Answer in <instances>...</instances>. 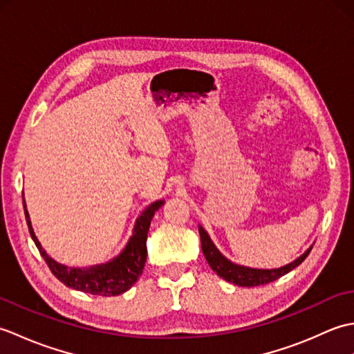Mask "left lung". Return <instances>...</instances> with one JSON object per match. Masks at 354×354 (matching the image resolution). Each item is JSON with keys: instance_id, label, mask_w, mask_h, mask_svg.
<instances>
[{"instance_id": "left-lung-1", "label": "left lung", "mask_w": 354, "mask_h": 354, "mask_svg": "<svg viewBox=\"0 0 354 354\" xmlns=\"http://www.w3.org/2000/svg\"><path fill=\"white\" fill-rule=\"evenodd\" d=\"M199 234H201L202 252H204L209 268H212L217 275L222 277L223 280H227L228 283H232V284L242 286V288H252V286H261V284L278 280L280 277L286 275L288 272H290L292 269H295L297 266L301 265L313 248V245H310L309 250L304 251V254H301L298 259H295L286 266L277 268V269H257V268L236 265V263L228 260L219 250H217L216 245L213 243V240L209 239L208 232L204 230L202 225H199Z\"/></svg>"}]
</instances>
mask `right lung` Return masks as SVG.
I'll return each mask as SVG.
<instances>
[{
	"instance_id": "1",
	"label": "right lung",
	"mask_w": 354,
	"mask_h": 354,
	"mask_svg": "<svg viewBox=\"0 0 354 354\" xmlns=\"http://www.w3.org/2000/svg\"><path fill=\"white\" fill-rule=\"evenodd\" d=\"M26 221L28 225L30 236H32L33 242L37 250H39L41 255L44 257L45 263H47L50 270L59 281H62L65 286H68L71 289H76L85 293H91V295H100V297H115L129 290L135 281L138 280L140 275L145 269V263L147 259V232L150 222L155 213L164 205V199L155 201L142 209L141 214L135 221L132 236L127 240L123 251L120 252L117 257L111 259L106 263H99V265L85 266V268H71L62 265V263L51 259L50 255L45 252L41 242L37 240L32 221L27 212L26 201Z\"/></svg>"
}]
</instances>
